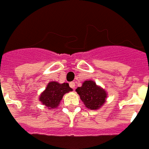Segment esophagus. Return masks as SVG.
<instances>
[{"label":"esophagus","instance_id":"obj_1","mask_svg":"<svg viewBox=\"0 0 149 149\" xmlns=\"http://www.w3.org/2000/svg\"><path fill=\"white\" fill-rule=\"evenodd\" d=\"M75 86H76V84H75V83H74V82L70 83V87H71V88H72V89H74V88H75Z\"/></svg>","mask_w":149,"mask_h":149}]
</instances>
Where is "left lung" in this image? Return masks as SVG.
Returning a JSON list of instances; mask_svg holds the SVG:
<instances>
[{
	"label": "left lung",
	"instance_id": "left-lung-1",
	"mask_svg": "<svg viewBox=\"0 0 149 149\" xmlns=\"http://www.w3.org/2000/svg\"><path fill=\"white\" fill-rule=\"evenodd\" d=\"M76 91L85 106L91 110L98 109L104 105L107 93L105 90L96 84L93 80H86L81 87H77Z\"/></svg>",
	"mask_w": 149,
	"mask_h": 149
}]
</instances>
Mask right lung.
Masks as SVG:
<instances>
[{"label": "right lung", "mask_w": 149, "mask_h": 149, "mask_svg": "<svg viewBox=\"0 0 149 149\" xmlns=\"http://www.w3.org/2000/svg\"><path fill=\"white\" fill-rule=\"evenodd\" d=\"M72 91V89L67 83L59 84L56 81H52L40 95L39 100L45 107L53 109L58 106L63 95Z\"/></svg>", "instance_id": "right-lung-1"}]
</instances>
